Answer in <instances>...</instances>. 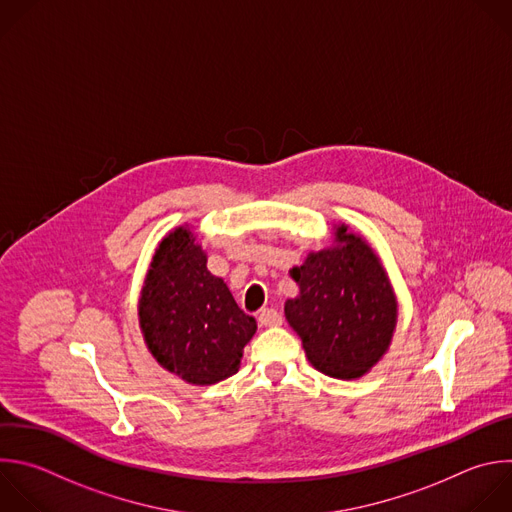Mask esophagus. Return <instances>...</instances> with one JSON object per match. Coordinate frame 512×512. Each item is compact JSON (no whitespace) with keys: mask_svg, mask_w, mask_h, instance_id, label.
I'll return each instance as SVG.
<instances>
[{"mask_svg":"<svg viewBox=\"0 0 512 512\" xmlns=\"http://www.w3.org/2000/svg\"><path fill=\"white\" fill-rule=\"evenodd\" d=\"M259 323L265 325V327H275V325H281V323H283V317H281V313H279L277 309L265 307V309H261V313H259Z\"/></svg>","mask_w":512,"mask_h":512,"instance_id":"1","label":"esophagus"}]
</instances>
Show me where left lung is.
<instances>
[{
    "mask_svg": "<svg viewBox=\"0 0 512 512\" xmlns=\"http://www.w3.org/2000/svg\"><path fill=\"white\" fill-rule=\"evenodd\" d=\"M342 247L311 253L289 273L299 295L285 301V317L301 337L307 360L325 376H364L388 350L396 301L374 251L346 227Z\"/></svg>",
    "mask_w": 512,
    "mask_h": 512,
    "instance_id": "8db88e82",
    "label": "left lung"
}]
</instances>
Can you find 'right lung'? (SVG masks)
I'll return each instance as SVG.
<instances>
[{
  "mask_svg": "<svg viewBox=\"0 0 512 512\" xmlns=\"http://www.w3.org/2000/svg\"><path fill=\"white\" fill-rule=\"evenodd\" d=\"M140 327L156 362L207 386L233 376L257 323L211 275L189 229L170 233L150 263L140 299Z\"/></svg>",
  "mask_w": 512,
  "mask_h": 512,
  "instance_id": "right-lung-1",
  "label": "right lung"
}]
</instances>
